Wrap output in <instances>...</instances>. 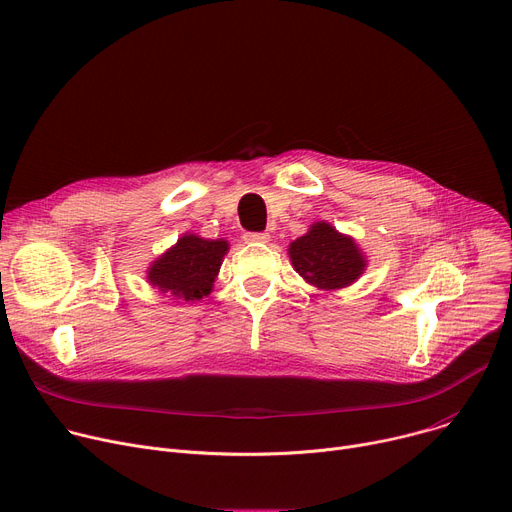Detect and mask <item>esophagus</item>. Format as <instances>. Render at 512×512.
<instances>
[{"mask_svg":"<svg viewBox=\"0 0 512 512\" xmlns=\"http://www.w3.org/2000/svg\"><path fill=\"white\" fill-rule=\"evenodd\" d=\"M245 240L247 242H267V240H270V234H267V232H247Z\"/></svg>","mask_w":512,"mask_h":512,"instance_id":"obj_1","label":"esophagus"}]
</instances>
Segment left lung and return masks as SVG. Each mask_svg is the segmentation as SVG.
<instances>
[{"label":"left lung","instance_id":"left-lung-1","mask_svg":"<svg viewBox=\"0 0 512 512\" xmlns=\"http://www.w3.org/2000/svg\"><path fill=\"white\" fill-rule=\"evenodd\" d=\"M288 255L297 274L319 290L351 286L367 267L357 242L328 222H315L305 236L290 242Z\"/></svg>","mask_w":512,"mask_h":512}]
</instances>
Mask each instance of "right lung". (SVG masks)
<instances>
[{
    "label": "right lung",
    "instance_id": "add662e5",
    "mask_svg": "<svg viewBox=\"0 0 512 512\" xmlns=\"http://www.w3.org/2000/svg\"><path fill=\"white\" fill-rule=\"evenodd\" d=\"M228 247L224 238L209 240L184 234L172 249L151 263L147 282L176 303L199 301L211 292Z\"/></svg>",
    "mask_w": 512,
    "mask_h": 512
}]
</instances>
